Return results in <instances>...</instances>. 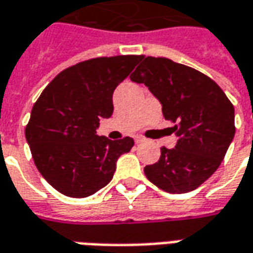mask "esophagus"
I'll use <instances>...</instances> for the list:
<instances>
[{
	"instance_id": "esophagus-1",
	"label": "esophagus",
	"mask_w": 253,
	"mask_h": 253,
	"mask_svg": "<svg viewBox=\"0 0 253 253\" xmlns=\"http://www.w3.org/2000/svg\"><path fill=\"white\" fill-rule=\"evenodd\" d=\"M134 141H135V144H139V142L144 141V137H142V135H135V137H134Z\"/></svg>"
}]
</instances>
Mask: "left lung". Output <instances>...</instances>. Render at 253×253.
Here are the masks:
<instances>
[{
    "instance_id": "obj_1",
    "label": "left lung",
    "mask_w": 253,
    "mask_h": 253,
    "mask_svg": "<svg viewBox=\"0 0 253 253\" xmlns=\"http://www.w3.org/2000/svg\"><path fill=\"white\" fill-rule=\"evenodd\" d=\"M144 84L175 126V148L160 149L159 162L146 166V178L167 193L197 189L218 169L236 132L234 107L206 74L166 57H145L130 77Z\"/></svg>"
}]
</instances>
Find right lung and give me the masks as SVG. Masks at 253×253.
<instances>
[{
	"mask_svg": "<svg viewBox=\"0 0 253 253\" xmlns=\"http://www.w3.org/2000/svg\"><path fill=\"white\" fill-rule=\"evenodd\" d=\"M142 56L96 57L60 72L41 93L26 126V139L37 169L64 196L82 199L114 176L118 157L134 139L96 134L100 118L114 112L112 94Z\"/></svg>",
	"mask_w": 253,
	"mask_h": 253,
	"instance_id": "1",
	"label": "right lung"
}]
</instances>
